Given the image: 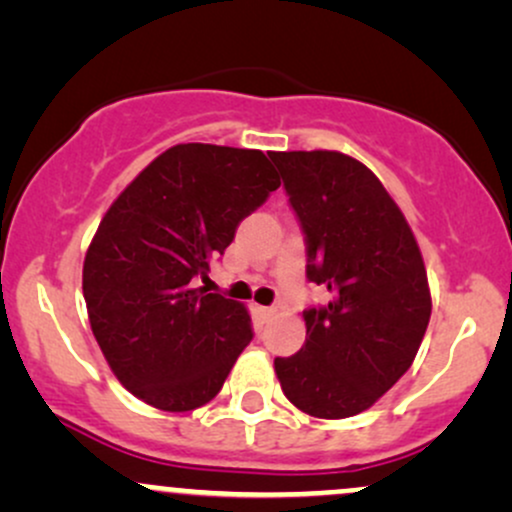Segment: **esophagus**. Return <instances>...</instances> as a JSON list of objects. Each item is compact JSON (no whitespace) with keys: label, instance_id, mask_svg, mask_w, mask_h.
<instances>
[{"label":"esophagus","instance_id":"1","mask_svg":"<svg viewBox=\"0 0 512 512\" xmlns=\"http://www.w3.org/2000/svg\"><path fill=\"white\" fill-rule=\"evenodd\" d=\"M274 315H276V308H274V305H267V308H260V317H262L264 322L272 320Z\"/></svg>","mask_w":512,"mask_h":512}]
</instances>
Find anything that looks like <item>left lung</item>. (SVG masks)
I'll return each mask as SVG.
<instances>
[{"label": "left lung", "instance_id": "1", "mask_svg": "<svg viewBox=\"0 0 512 512\" xmlns=\"http://www.w3.org/2000/svg\"><path fill=\"white\" fill-rule=\"evenodd\" d=\"M305 240V276L330 291L303 310L305 344L274 358L281 390L305 414L346 419L407 373L431 293L419 245L383 182L339 151H274Z\"/></svg>", "mask_w": 512, "mask_h": 512}]
</instances>
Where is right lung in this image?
<instances>
[{
  "mask_svg": "<svg viewBox=\"0 0 512 512\" xmlns=\"http://www.w3.org/2000/svg\"><path fill=\"white\" fill-rule=\"evenodd\" d=\"M279 185L262 151L178 144L103 216L84 260V298L105 361L134 397L190 411L219 395L252 342L250 315L192 286Z\"/></svg>",
  "mask_w": 512,
  "mask_h": 512,
  "instance_id": "obj_1",
  "label": "right lung"
}]
</instances>
